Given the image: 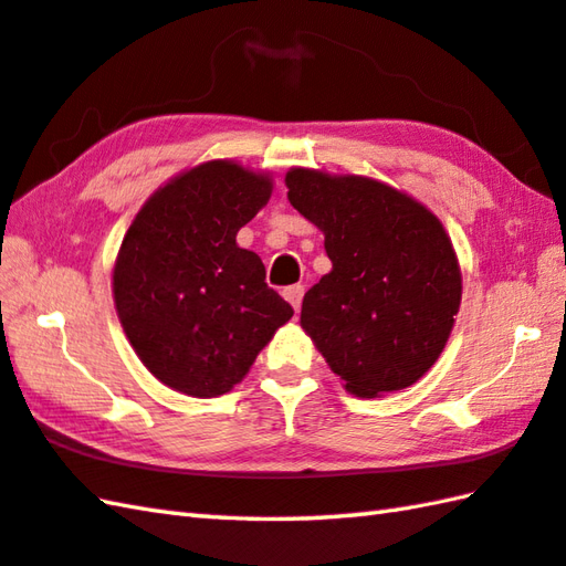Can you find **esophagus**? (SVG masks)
Returning a JSON list of instances; mask_svg holds the SVG:
<instances>
[{"label": "esophagus", "instance_id": "1", "mask_svg": "<svg viewBox=\"0 0 566 566\" xmlns=\"http://www.w3.org/2000/svg\"><path fill=\"white\" fill-rule=\"evenodd\" d=\"M303 293H305V287L303 285H287L285 291H283V297L287 303L293 305V311L297 313L301 311V303H303Z\"/></svg>", "mask_w": 566, "mask_h": 566}]
</instances>
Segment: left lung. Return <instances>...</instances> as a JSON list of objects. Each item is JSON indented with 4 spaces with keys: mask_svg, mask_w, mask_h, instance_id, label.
I'll use <instances>...</instances> for the list:
<instances>
[{
    "mask_svg": "<svg viewBox=\"0 0 566 566\" xmlns=\"http://www.w3.org/2000/svg\"><path fill=\"white\" fill-rule=\"evenodd\" d=\"M285 187L325 233L333 261L303 297V329L357 397L411 387L441 357L461 307V269L443 223L369 177L293 167Z\"/></svg>",
    "mask_w": 566,
    "mask_h": 566,
    "instance_id": "8db88e82",
    "label": "left lung"
}]
</instances>
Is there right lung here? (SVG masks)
I'll return each mask as SVG.
<instances>
[{"label": "right lung", "instance_id": "1", "mask_svg": "<svg viewBox=\"0 0 566 566\" xmlns=\"http://www.w3.org/2000/svg\"><path fill=\"white\" fill-rule=\"evenodd\" d=\"M269 175L211 159L169 179L117 251L113 297L143 365L187 397H221L251 369L293 307L237 233L271 199Z\"/></svg>", "mask_w": 566, "mask_h": 566}]
</instances>
